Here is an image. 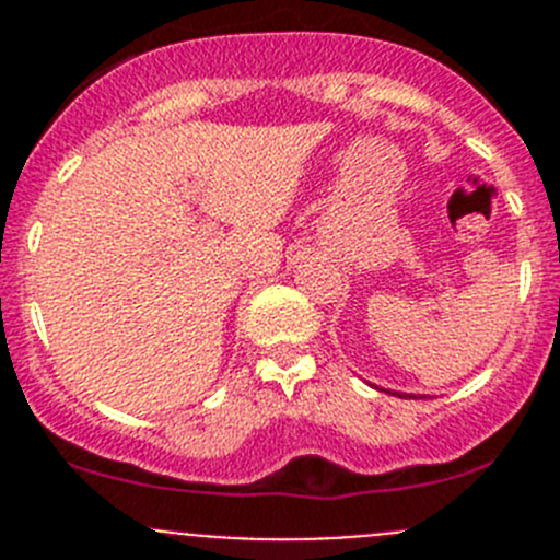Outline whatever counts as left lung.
I'll use <instances>...</instances> for the list:
<instances>
[{
  "label": "left lung",
  "mask_w": 560,
  "mask_h": 560,
  "mask_svg": "<svg viewBox=\"0 0 560 560\" xmlns=\"http://www.w3.org/2000/svg\"><path fill=\"white\" fill-rule=\"evenodd\" d=\"M385 393H389V389H385ZM389 395H398V398H404L406 393H389ZM406 398H415V395H406Z\"/></svg>",
  "instance_id": "8db88e82"
}]
</instances>
